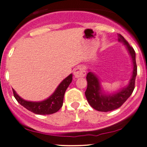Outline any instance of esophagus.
<instances>
[{"label": "esophagus", "mask_w": 147, "mask_h": 147, "mask_svg": "<svg viewBox=\"0 0 147 147\" xmlns=\"http://www.w3.org/2000/svg\"><path fill=\"white\" fill-rule=\"evenodd\" d=\"M74 75L75 78H79V77H83L86 75V71L84 68L82 66H77L75 69L74 71Z\"/></svg>", "instance_id": "34e87169"}]
</instances>
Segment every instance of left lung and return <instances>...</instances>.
Masks as SVG:
<instances>
[{"instance_id":"obj_1","label":"left lung","mask_w":147,"mask_h":147,"mask_svg":"<svg viewBox=\"0 0 147 147\" xmlns=\"http://www.w3.org/2000/svg\"><path fill=\"white\" fill-rule=\"evenodd\" d=\"M118 41L125 45L133 63V72L129 84L125 87L115 92H106L101 85L97 75L90 70L87 74V89L85 92L88 102L95 110L101 112H108L115 110L120 107L132 94L135 88V82L137 76V65L136 61V52L121 34H118Z\"/></svg>"}]
</instances>
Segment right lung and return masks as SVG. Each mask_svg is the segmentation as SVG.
Here are the masks:
<instances>
[{
  "label": "right lung",
  "mask_w": 147,
  "mask_h": 147,
  "mask_svg": "<svg viewBox=\"0 0 147 147\" xmlns=\"http://www.w3.org/2000/svg\"><path fill=\"white\" fill-rule=\"evenodd\" d=\"M72 80V74H70L59 84L55 92L48 98L40 102H32L21 98L13 89V93L17 102L35 114L50 115L58 111L63 106L64 94Z\"/></svg>",
  "instance_id": "obj_1"
}]
</instances>
